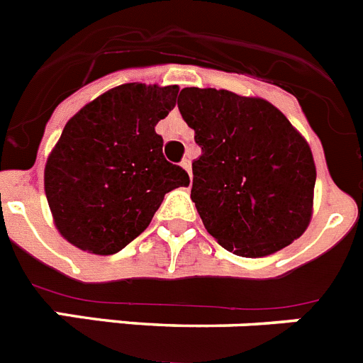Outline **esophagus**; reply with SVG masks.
Returning <instances> with one entry per match:
<instances>
[{
	"label": "esophagus",
	"instance_id": "1",
	"mask_svg": "<svg viewBox=\"0 0 363 363\" xmlns=\"http://www.w3.org/2000/svg\"><path fill=\"white\" fill-rule=\"evenodd\" d=\"M181 166L186 169V172H188L189 181H191V161H189V159H184V161L181 162Z\"/></svg>",
	"mask_w": 363,
	"mask_h": 363
}]
</instances>
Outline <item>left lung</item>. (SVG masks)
<instances>
[{"mask_svg":"<svg viewBox=\"0 0 363 363\" xmlns=\"http://www.w3.org/2000/svg\"><path fill=\"white\" fill-rule=\"evenodd\" d=\"M177 106L195 130L191 201L224 250L259 259L308 230L316 168L302 133L277 106L230 90L182 88Z\"/></svg>","mask_w":363,"mask_h":363,"instance_id":"8db88e82","label":"left lung"}]
</instances>
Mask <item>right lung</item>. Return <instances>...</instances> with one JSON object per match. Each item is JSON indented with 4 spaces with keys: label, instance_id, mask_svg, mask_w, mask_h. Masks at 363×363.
Listing matches in <instances>:
<instances>
[{
    "label": "right lung",
    "instance_id": "add662e5",
    "mask_svg": "<svg viewBox=\"0 0 363 363\" xmlns=\"http://www.w3.org/2000/svg\"><path fill=\"white\" fill-rule=\"evenodd\" d=\"M177 94V84H119L65 125L45 164V194L72 246L117 253L148 228L168 191L189 184L155 133Z\"/></svg>",
    "mask_w": 363,
    "mask_h": 363
}]
</instances>
